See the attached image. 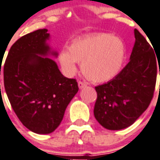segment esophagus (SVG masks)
<instances>
[{"label": "esophagus", "instance_id": "esophagus-1", "mask_svg": "<svg viewBox=\"0 0 160 160\" xmlns=\"http://www.w3.org/2000/svg\"><path fill=\"white\" fill-rule=\"evenodd\" d=\"M78 87H79L80 89H83V88H85L87 87V84L84 83L82 81H79V82H78Z\"/></svg>", "mask_w": 160, "mask_h": 160}]
</instances>
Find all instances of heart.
<instances>
[{"label":"heart","mask_w":160,"mask_h":160,"mask_svg":"<svg viewBox=\"0 0 160 160\" xmlns=\"http://www.w3.org/2000/svg\"><path fill=\"white\" fill-rule=\"evenodd\" d=\"M124 42L117 36L99 33L73 41L68 48H62L58 60L67 74L71 75L81 62V71L88 80L105 82L121 71L125 61Z\"/></svg>","instance_id":"obj_1"}]
</instances>
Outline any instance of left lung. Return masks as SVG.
I'll return each instance as SVG.
<instances>
[{
	"mask_svg": "<svg viewBox=\"0 0 160 160\" xmlns=\"http://www.w3.org/2000/svg\"><path fill=\"white\" fill-rule=\"evenodd\" d=\"M134 36L128 64L112 80L95 88L94 117L108 130H121L132 125L147 109L153 96L158 57L137 29Z\"/></svg>",
	"mask_w": 160,
	"mask_h": 160,
	"instance_id": "1",
	"label": "left lung"
}]
</instances>
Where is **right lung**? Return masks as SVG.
<instances>
[{"label":"right lung","mask_w":160,"mask_h":160,"mask_svg":"<svg viewBox=\"0 0 160 160\" xmlns=\"http://www.w3.org/2000/svg\"><path fill=\"white\" fill-rule=\"evenodd\" d=\"M49 41L46 28L21 37L11 47L3 68L4 87L14 112L38 134L51 133L60 126L79 90L76 80L65 77L49 58L58 56Z\"/></svg>","instance_id":"obj_1"}]
</instances>
